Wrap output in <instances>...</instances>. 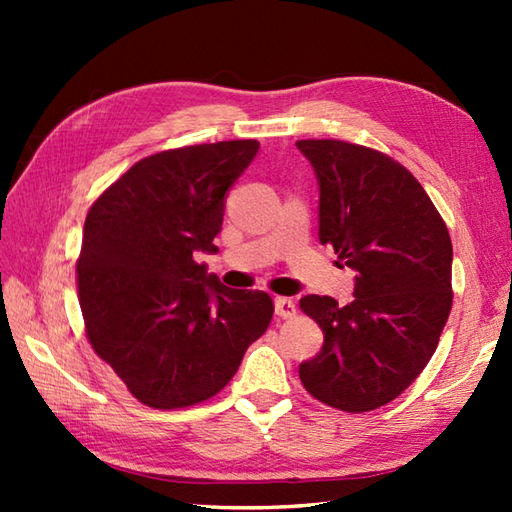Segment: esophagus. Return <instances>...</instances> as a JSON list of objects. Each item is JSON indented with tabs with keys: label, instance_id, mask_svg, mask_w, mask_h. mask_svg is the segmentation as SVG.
<instances>
[{
	"label": "esophagus",
	"instance_id": "obj_1",
	"mask_svg": "<svg viewBox=\"0 0 512 512\" xmlns=\"http://www.w3.org/2000/svg\"><path fill=\"white\" fill-rule=\"evenodd\" d=\"M275 312H277V317H281V319L295 317L297 303L292 301V299H288V297H277L275 299Z\"/></svg>",
	"mask_w": 512,
	"mask_h": 512
}]
</instances>
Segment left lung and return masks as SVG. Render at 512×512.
<instances>
[{
    "label": "left lung",
    "mask_w": 512,
    "mask_h": 512,
    "mask_svg": "<svg viewBox=\"0 0 512 512\" xmlns=\"http://www.w3.org/2000/svg\"><path fill=\"white\" fill-rule=\"evenodd\" d=\"M319 180V239L356 273L354 299L308 295L323 347L299 365L310 394L347 413L387 405L427 367L449 319L453 246L411 171L345 140H297Z\"/></svg>",
    "instance_id": "8db88e82"
}]
</instances>
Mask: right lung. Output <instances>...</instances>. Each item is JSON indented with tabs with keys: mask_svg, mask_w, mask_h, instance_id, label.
<instances>
[{
	"mask_svg": "<svg viewBox=\"0 0 512 512\" xmlns=\"http://www.w3.org/2000/svg\"><path fill=\"white\" fill-rule=\"evenodd\" d=\"M257 149V140H224L160 151L85 217L76 262L85 334L147 407L215 396L273 319L270 295L226 288L193 257L217 250L226 191Z\"/></svg>",
	"mask_w": 512,
	"mask_h": 512,
	"instance_id": "1",
	"label": "right lung"
}]
</instances>
